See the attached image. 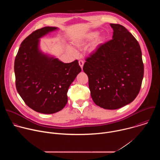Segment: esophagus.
Returning <instances> with one entry per match:
<instances>
[{"instance_id": "34e87169", "label": "esophagus", "mask_w": 160, "mask_h": 160, "mask_svg": "<svg viewBox=\"0 0 160 160\" xmlns=\"http://www.w3.org/2000/svg\"><path fill=\"white\" fill-rule=\"evenodd\" d=\"M78 63H79L80 66L81 67V68L82 69V68H83V64H84V62H83V61H82V60H80V61H78Z\"/></svg>"}]
</instances>
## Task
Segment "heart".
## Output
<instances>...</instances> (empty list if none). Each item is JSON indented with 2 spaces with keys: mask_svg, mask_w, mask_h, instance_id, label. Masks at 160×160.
<instances>
[{
  "mask_svg": "<svg viewBox=\"0 0 160 160\" xmlns=\"http://www.w3.org/2000/svg\"><path fill=\"white\" fill-rule=\"evenodd\" d=\"M98 32H89L83 37L74 39L72 41V44L75 48L80 49L83 47L84 45H85L87 43L92 40V42L89 45L88 51L90 53L94 52L98 48L99 45L103 43L104 40V37L103 35H98ZM67 51L72 55H77V52L70 46H68L67 48Z\"/></svg>",
  "mask_w": 160,
  "mask_h": 160,
  "instance_id": "heart-1",
  "label": "heart"
}]
</instances>
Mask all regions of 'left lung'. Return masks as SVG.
Masks as SVG:
<instances>
[{
    "label": "left lung",
    "mask_w": 160,
    "mask_h": 160,
    "mask_svg": "<svg viewBox=\"0 0 160 160\" xmlns=\"http://www.w3.org/2000/svg\"><path fill=\"white\" fill-rule=\"evenodd\" d=\"M112 39L101 44L86 59L83 70L88 78L94 103L117 109L138 96L144 77L139 43L123 26L111 23Z\"/></svg>",
    "instance_id": "left-lung-1"
}]
</instances>
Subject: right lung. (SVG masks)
Here are the masks:
<instances>
[{"mask_svg":"<svg viewBox=\"0 0 160 160\" xmlns=\"http://www.w3.org/2000/svg\"><path fill=\"white\" fill-rule=\"evenodd\" d=\"M57 29L45 27L32 32L21 42L14 61L18 94L28 107L43 114L63 109L68 88L82 70L77 60L64 63L40 51L39 38Z\"/></svg>","mask_w":160,"mask_h":160,"instance_id":"1","label":"right lung"}]
</instances>
